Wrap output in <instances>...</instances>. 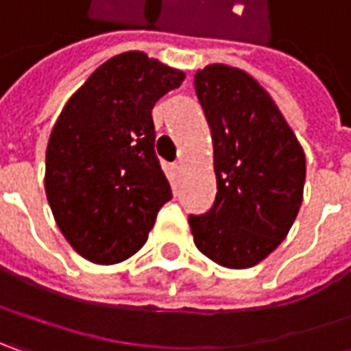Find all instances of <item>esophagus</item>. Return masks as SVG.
Listing matches in <instances>:
<instances>
[{
  "label": "esophagus",
  "instance_id": "obj_1",
  "mask_svg": "<svg viewBox=\"0 0 351 351\" xmlns=\"http://www.w3.org/2000/svg\"><path fill=\"white\" fill-rule=\"evenodd\" d=\"M175 171L176 173H182V171H184V162H182V160H178V162H176Z\"/></svg>",
  "mask_w": 351,
  "mask_h": 351
}]
</instances>
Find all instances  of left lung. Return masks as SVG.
I'll list each match as a JSON object with an SVG mask.
<instances>
[{"label":"left lung","mask_w":351,"mask_h":351,"mask_svg":"<svg viewBox=\"0 0 351 351\" xmlns=\"http://www.w3.org/2000/svg\"><path fill=\"white\" fill-rule=\"evenodd\" d=\"M194 90L204 110L216 173V200L191 216L194 243L228 269H250L287 237L302 204L306 160L295 131L245 70L208 64Z\"/></svg>","instance_id":"1"}]
</instances>
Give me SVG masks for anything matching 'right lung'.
<instances>
[{
	"label": "right lung",
	"mask_w": 351,
	"mask_h": 351,
	"mask_svg": "<svg viewBox=\"0 0 351 351\" xmlns=\"http://www.w3.org/2000/svg\"><path fill=\"white\" fill-rule=\"evenodd\" d=\"M184 72L141 51L115 54L90 74L54 123L45 192L72 250L115 265L145 245L173 198L155 155L151 110Z\"/></svg>",
	"instance_id": "1"
}]
</instances>
